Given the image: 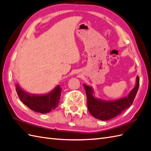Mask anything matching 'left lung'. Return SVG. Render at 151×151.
<instances>
[{
    "instance_id": "left-lung-1",
    "label": "left lung",
    "mask_w": 151,
    "mask_h": 151,
    "mask_svg": "<svg viewBox=\"0 0 151 151\" xmlns=\"http://www.w3.org/2000/svg\"><path fill=\"white\" fill-rule=\"evenodd\" d=\"M138 76H137L136 86L131 91L127 97H124L115 101H106L94 96V93L92 88L83 84L87 98V107L88 111L95 118L108 121L122 113L129 108L134 101L139 87Z\"/></svg>"
}]
</instances>
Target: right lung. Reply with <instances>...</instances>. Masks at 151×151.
Instances as JSON below:
<instances>
[{
	"mask_svg": "<svg viewBox=\"0 0 151 151\" xmlns=\"http://www.w3.org/2000/svg\"><path fill=\"white\" fill-rule=\"evenodd\" d=\"M62 88L58 85L53 89L45 94H33L25 91L16 84V91L21 101L30 110L36 112L46 114L55 109L60 99Z\"/></svg>",
	"mask_w": 151,
	"mask_h": 151,
	"instance_id": "right-lung-1",
	"label": "right lung"
}]
</instances>
